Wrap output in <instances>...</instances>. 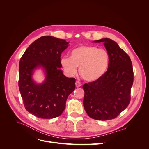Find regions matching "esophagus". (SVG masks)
Here are the masks:
<instances>
[{
    "label": "esophagus",
    "mask_w": 149,
    "mask_h": 149,
    "mask_svg": "<svg viewBox=\"0 0 149 149\" xmlns=\"http://www.w3.org/2000/svg\"><path fill=\"white\" fill-rule=\"evenodd\" d=\"M81 85H82V84H81L80 82H79V81H76V82H75V86H76L77 88L80 87Z\"/></svg>",
    "instance_id": "34e87169"
}]
</instances>
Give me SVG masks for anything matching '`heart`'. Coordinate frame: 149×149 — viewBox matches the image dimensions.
<instances>
[{
    "label": "heart",
    "instance_id": "obj_1",
    "mask_svg": "<svg viewBox=\"0 0 149 149\" xmlns=\"http://www.w3.org/2000/svg\"><path fill=\"white\" fill-rule=\"evenodd\" d=\"M109 62V54L106 50L93 46L82 45L70 52V58H61V65L70 76L77 73V67H79V74L82 79L93 82L104 76Z\"/></svg>",
    "mask_w": 149,
    "mask_h": 149
}]
</instances>
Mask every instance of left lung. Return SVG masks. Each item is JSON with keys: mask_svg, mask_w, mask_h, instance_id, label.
<instances>
[{"mask_svg": "<svg viewBox=\"0 0 149 149\" xmlns=\"http://www.w3.org/2000/svg\"><path fill=\"white\" fill-rule=\"evenodd\" d=\"M94 42H104L110 62L106 73L100 79L83 84V106L91 118L110 120L116 118L129 104L134 70L129 56L115 41L105 38Z\"/></svg>", "mask_w": 149, "mask_h": 149, "instance_id": "8db88e82", "label": "left lung"}]
</instances>
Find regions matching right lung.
<instances>
[{"label": "right lung", "mask_w": 149, "mask_h": 149, "mask_svg": "<svg viewBox=\"0 0 149 149\" xmlns=\"http://www.w3.org/2000/svg\"><path fill=\"white\" fill-rule=\"evenodd\" d=\"M65 40L50 36L37 39L26 49L19 63V88L26 110L40 118L51 119L64 111L66 101L75 89V79L63 75L61 54L68 46ZM43 67L46 79L36 84L33 70Z\"/></svg>", "instance_id": "obj_1"}]
</instances>
